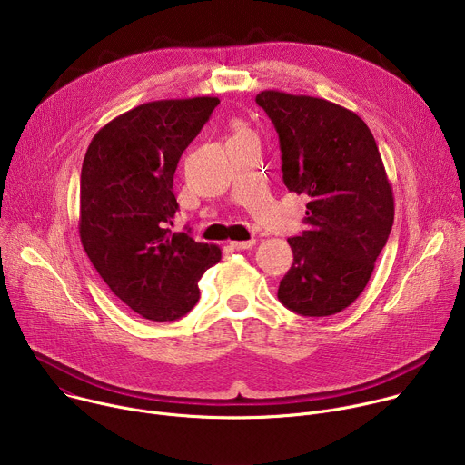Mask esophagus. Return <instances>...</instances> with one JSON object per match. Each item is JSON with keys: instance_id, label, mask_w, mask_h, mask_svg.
Instances as JSON below:
<instances>
[{"instance_id": "obj_1", "label": "esophagus", "mask_w": 465, "mask_h": 465, "mask_svg": "<svg viewBox=\"0 0 465 465\" xmlns=\"http://www.w3.org/2000/svg\"><path fill=\"white\" fill-rule=\"evenodd\" d=\"M255 244V239H248V241H232L230 242V246L233 248V250H248V248H252Z\"/></svg>"}]
</instances>
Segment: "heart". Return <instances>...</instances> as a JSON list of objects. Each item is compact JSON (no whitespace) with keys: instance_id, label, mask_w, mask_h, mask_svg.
Segmentation results:
<instances>
[{"instance_id":"b5f03b06","label":"heart","mask_w":465,"mask_h":465,"mask_svg":"<svg viewBox=\"0 0 465 465\" xmlns=\"http://www.w3.org/2000/svg\"><path fill=\"white\" fill-rule=\"evenodd\" d=\"M242 130H244L242 126H237V132H242Z\"/></svg>"}]
</instances>
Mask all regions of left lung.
Masks as SVG:
<instances>
[{
    "label": "left lung",
    "instance_id": "1",
    "mask_svg": "<svg viewBox=\"0 0 465 465\" xmlns=\"http://www.w3.org/2000/svg\"><path fill=\"white\" fill-rule=\"evenodd\" d=\"M255 103L280 136L285 185L309 196L278 298L302 316L337 314L368 285L393 224L377 143L355 112L331 101L264 90Z\"/></svg>",
    "mask_w": 465,
    "mask_h": 465
}]
</instances>
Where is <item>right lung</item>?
<instances>
[{
    "mask_svg": "<svg viewBox=\"0 0 465 465\" xmlns=\"http://www.w3.org/2000/svg\"><path fill=\"white\" fill-rule=\"evenodd\" d=\"M217 97L153 101L94 136L81 171L79 233L110 291L140 316L173 322L198 302V280L221 261L217 244L173 233V178Z\"/></svg>",
    "mask_w": 465,
    "mask_h": 465,
    "instance_id": "add662e5",
    "label": "right lung"
}]
</instances>
